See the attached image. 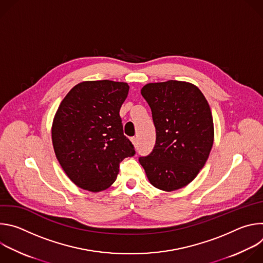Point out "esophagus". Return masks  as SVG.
I'll return each instance as SVG.
<instances>
[{"mask_svg": "<svg viewBox=\"0 0 263 263\" xmlns=\"http://www.w3.org/2000/svg\"><path fill=\"white\" fill-rule=\"evenodd\" d=\"M131 141H132V143L136 146V145H137V143H138V138H137V137H135V136H134V137H131Z\"/></svg>", "mask_w": 263, "mask_h": 263, "instance_id": "1", "label": "esophagus"}]
</instances>
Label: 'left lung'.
I'll list each match as a JSON object with an SVG mask.
<instances>
[{
    "label": "left lung",
    "instance_id": "left-lung-1",
    "mask_svg": "<svg viewBox=\"0 0 263 263\" xmlns=\"http://www.w3.org/2000/svg\"><path fill=\"white\" fill-rule=\"evenodd\" d=\"M141 96L152 110L156 142L139 162L156 189H182L197 177L211 151L214 130L209 104L197 86L175 80L148 83Z\"/></svg>",
    "mask_w": 263,
    "mask_h": 263
}]
</instances>
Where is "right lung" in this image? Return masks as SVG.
<instances>
[{
  "mask_svg": "<svg viewBox=\"0 0 263 263\" xmlns=\"http://www.w3.org/2000/svg\"><path fill=\"white\" fill-rule=\"evenodd\" d=\"M128 92L124 82L86 81L72 87L59 105L52 127L54 151L67 177L83 190L108 189L120 163L135 154L120 117Z\"/></svg>",
  "mask_w": 263,
  "mask_h": 263,
  "instance_id": "obj_1",
  "label": "right lung"
}]
</instances>
